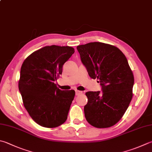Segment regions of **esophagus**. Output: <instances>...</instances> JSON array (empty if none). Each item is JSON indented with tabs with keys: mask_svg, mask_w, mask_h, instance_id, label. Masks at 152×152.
<instances>
[{
	"mask_svg": "<svg viewBox=\"0 0 152 152\" xmlns=\"http://www.w3.org/2000/svg\"><path fill=\"white\" fill-rule=\"evenodd\" d=\"M83 94V91H79V90H75V94L76 95H80V94Z\"/></svg>",
	"mask_w": 152,
	"mask_h": 152,
	"instance_id": "esophagus-1",
	"label": "esophagus"
}]
</instances>
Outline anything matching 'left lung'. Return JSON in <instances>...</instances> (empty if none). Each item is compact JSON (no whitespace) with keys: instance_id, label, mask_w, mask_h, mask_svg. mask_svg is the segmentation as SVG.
I'll use <instances>...</instances> for the list:
<instances>
[{"instance_id":"8db88e82","label":"left lung","mask_w":152,"mask_h":152,"mask_svg":"<svg viewBox=\"0 0 152 152\" xmlns=\"http://www.w3.org/2000/svg\"><path fill=\"white\" fill-rule=\"evenodd\" d=\"M77 49L88 75L102 86V93H85L86 120L96 128L113 126L122 118L133 96L134 78L128 60L118 48L104 43H88Z\"/></svg>"}]
</instances>
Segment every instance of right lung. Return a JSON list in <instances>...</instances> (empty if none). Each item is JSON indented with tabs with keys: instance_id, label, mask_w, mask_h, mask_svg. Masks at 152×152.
<instances>
[{
	"instance_id": "1",
	"label": "right lung",
	"mask_w": 152,
	"mask_h": 152,
	"mask_svg": "<svg viewBox=\"0 0 152 152\" xmlns=\"http://www.w3.org/2000/svg\"><path fill=\"white\" fill-rule=\"evenodd\" d=\"M74 52L70 46H45L31 53L22 65L18 88L23 104L41 126L58 127L67 118L75 92L61 91L54 82Z\"/></svg>"
}]
</instances>
